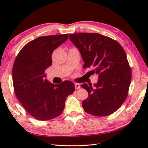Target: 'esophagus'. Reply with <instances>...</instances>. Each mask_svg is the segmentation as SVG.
Instances as JSON below:
<instances>
[{
  "label": "esophagus",
  "instance_id": "34e87169",
  "mask_svg": "<svg viewBox=\"0 0 148 148\" xmlns=\"http://www.w3.org/2000/svg\"><path fill=\"white\" fill-rule=\"evenodd\" d=\"M74 86H75V89H79L80 87H81V86H80V85L79 84H75Z\"/></svg>",
  "mask_w": 148,
  "mask_h": 148
}]
</instances>
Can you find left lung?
<instances>
[{
  "mask_svg": "<svg viewBox=\"0 0 148 148\" xmlns=\"http://www.w3.org/2000/svg\"><path fill=\"white\" fill-rule=\"evenodd\" d=\"M69 38L77 49L85 64L84 68L93 67L98 82L84 84L88 92L82 102L87 113L107 116L118 110L128 95L131 71L123 47L116 40L98 33L71 34Z\"/></svg>",
  "mask_w": 148,
  "mask_h": 148,
  "instance_id": "1",
  "label": "left lung"
}]
</instances>
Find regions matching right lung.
<instances>
[{
    "label": "right lung",
    "instance_id": "right-lung-1",
    "mask_svg": "<svg viewBox=\"0 0 148 148\" xmlns=\"http://www.w3.org/2000/svg\"><path fill=\"white\" fill-rule=\"evenodd\" d=\"M69 34L38 37L24 46L12 69L14 92L25 110L34 118L47 121L60 116L65 101L75 90L74 83H49L45 71L52 64V53Z\"/></svg>",
    "mask_w": 148,
    "mask_h": 148
}]
</instances>
